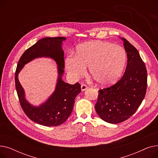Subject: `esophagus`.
Wrapping results in <instances>:
<instances>
[{"instance_id":"1","label":"esophagus","mask_w":158,"mask_h":158,"mask_svg":"<svg viewBox=\"0 0 158 158\" xmlns=\"http://www.w3.org/2000/svg\"><path fill=\"white\" fill-rule=\"evenodd\" d=\"M88 86L86 85H84V84H82L81 85V90L82 91H85L86 90V89H88Z\"/></svg>"}]
</instances>
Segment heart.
<instances>
[{
	"mask_svg": "<svg viewBox=\"0 0 158 158\" xmlns=\"http://www.w3.org/2000/svg\"><path fill=\"white\" fill-rule=\"evenodd\" d=\"M127 61L122 47L107 41H89L80 45L76 54H69L65 66L69 76L78 79L85 76L86 66L89 73L98 85H111L120 78Z\"/></svg>",
	"mask_w": 158,
	"mask_h": 158,
	"instance_id": "heart-1",
	"label": "heart"
}]
</instances>
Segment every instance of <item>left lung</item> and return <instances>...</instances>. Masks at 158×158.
Returning <instances> with one entry per match:
<instances>
[{
    "label": "left lung",
    "mask_w": 158,
    "mask_h": 158,
    "mask_svg": "<svg viewBox=\"0 0 158 158\" xmlns=\"http://www.w3.org/2000/svg\"><path fill=\"white\" fill-rule=\"evenodd\" d=\"M127 52V67L114 85L99 89L95 110L103 120L118 123L129 118L142 104L146 94L147 72L138 50L122 38Z\"/></svg>",
    "instance_id": "1"
}]
</instances>
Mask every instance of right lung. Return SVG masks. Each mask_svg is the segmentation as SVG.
I'll return each mask as SVG.
<instances>
[{
	"label": "right lung",
	"instance_id": "obj_1",
	"mask_svg": "<svg viewBox=\"0 0 158 158\" xmlns=\"http://www.w3.org/2000/svg\"><path fill=\"white\" fill-rule=\"evenodd\" d=\"M64 37L45 38L27 48L21 56L15 72V87L20 106L28 118L44 126H57L64 123L72 113L75 98L81 92V85L77 82L70 85L61 77L64 73V52L61 45ZM51 57L56 62L58 79L56 89L45 103L38 107L30 105L24 98L23 88L19 84L18 75L24 64L36 57Z\"/></svg>",
	"mask_w": 158,
	"mask_h": 158
}]
</instances>
